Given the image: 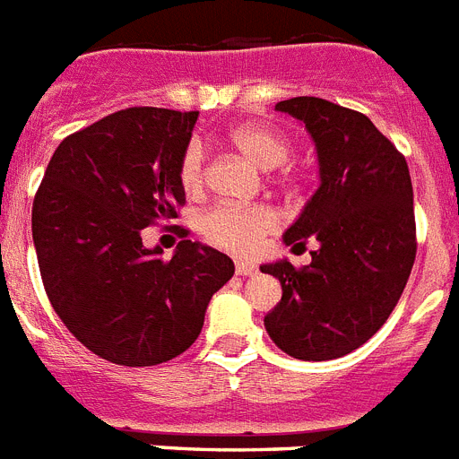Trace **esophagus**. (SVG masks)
Listing matches in <instances>:
<instances>
[{
    "label": "esophagus",
    "mask_w": 459,
    "mask_h": 459,
    "mask_svg": "<svg viewBox=\"0 0 459 459\" xmlns=\"http://www.w3.org/2000/svg\"><path fill=\"white\" fill-rule=\"evenodd\" d=\"M237 273H238V276H255L257 267H255V264H250V262L237 260Z\"/></svg>",
    "instance_id": "esophagus-1"
}]
</instances>
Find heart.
Returning <instances> with one entry per match:
<instances>
[{"label":"heart","mask_w":459,"mask_h":459,"mask_svg":"<svg viewBox=\"0 0 459 459\" xmlns=\"http://www.w3.org/2000/svg\"><path fill=\"white\" fill-rule=\"evenodd\" d=\"M230 141L246 158L260 169H276L288 160L290 146L283 136L262 125H238L232 129ZM183 190L195 195L202 190L204 183V152L202 146L192 143L181 160L178 169ZM276 227V213L267 206H237V204H221L206 211L202 218V232L211 244L225 248L230 253L248 255L260 248L264 234Z\"/></svg>","instance_id":"1"}]
</instances>
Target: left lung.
Here are the masks:
<instances>
[{"label":"left lung","mask_w":459,"mask_h":459,"mask_svg":"<svg viewBox=\"0 0 459 459\" xmlns=\"http://www.w3.org/2000/svg\"><path fill=\"white\" fill-rule=\"evenodd\" d=\"M304 123L318 152L320 186L283 244L304 248L311 264H262L283 297L264 316L272 342L308 362L343 358L381 330L397 307L416 260L413 187L404 155L369 117L320 97L278 101Z\"/></svg>","instance_id":"8db88e82"}]
</instances>
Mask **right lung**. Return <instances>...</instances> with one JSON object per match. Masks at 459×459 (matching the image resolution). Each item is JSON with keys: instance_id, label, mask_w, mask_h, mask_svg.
<instances>
[{"instance_id": "right-lung-1", "label": "right lung", "mask_w": 459, "mask_h": 459, "mask_svg": "<svg viewBox=\"0 0 459 459\" xmlns=\"http://www.w3.org/2000/svg\"><path fill=\"white\" fill-rule=\"evenodd\" d=\"M197 116L134 107L101 117L62 141L34 197L46 295L66 330L113 364L152 367L187 351L234 276V262L199 241L183 238L171 260L141 241L186 202L178 169Z\"/></svg>"}]
</instances>
